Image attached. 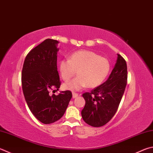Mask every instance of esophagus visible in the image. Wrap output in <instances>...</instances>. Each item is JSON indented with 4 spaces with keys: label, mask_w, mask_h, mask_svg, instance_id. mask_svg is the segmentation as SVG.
<instances>
[{
    "label": "esophagus",
    "mask_w": 153,
    "mask_h": 153,
    "mask_svg": "<svg viewBox=\"0 0 153 153\" xmlns=\"http://www.w3.org/2000/svg\"><path fill=\"white\" fill-rule=\"evenodd\" d=\"M72 96H73V98H76L78 96V94L76 93V92H73L72 93Z\"/></svg>",
    "instance_id": "34e87169"
}]
</instances>
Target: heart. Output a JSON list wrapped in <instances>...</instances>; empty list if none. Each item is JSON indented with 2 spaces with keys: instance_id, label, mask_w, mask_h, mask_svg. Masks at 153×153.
<instances>
[{
  "instance_id": "1",
  "label": "heart",
  "mask_w": 153,
  "mask_h": 153,
  "mask_svg": "<svg viewBox=\"0 0 153 153\" xmlns=\"http://www.w3.org/2000/svg\"><path fill=\"white\" fill-rule=\"evenodd\" d=\"M59 72L62 78L68 81L77 74L71 81L63 84L66 90H78L83 88H96L106 79L110 70V63L106 58L88 50L73 53L69 59L60 61Z\"/></svg>"
}]
</instances>
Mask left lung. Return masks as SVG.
I'll return each instance as SVG.
<instances>
[{
    "mask_svg": "<svg viewBox=\"0 0 153 153\" xmlns=\"http://www.w3.org/2000/svg\"><path fill=\"white\" fill-rule=\"evenodd\" d=\"M127 65L118 54L114 68L104 84L83 94L85 100L82 116L85 123L100 127L109 122L117 111L127 84Z\"/></svg>",
    "mask_w": 153,
    "mask_h": 153,
    "instance_id": "left-lung-1",
    "label": "left lung"
}]
</instances>
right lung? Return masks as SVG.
<instances>
[{"instance_id":"1","label":"right lung","mask_w":153,"mask_h":153,"mask_svg":"<svg viewBox=\"0 0 153 153\" xmlns=\"http://www.w3.org/2000/svg\"><path fill=\"white\" fill-rule=\"evenodd\" d=\"M56 40L47 39L27 55L22 69V88L30 112L41 123H53L62 117L72 98L69 90L56 96L61 85L57 68Z\"/></svg>"}]
</instances>
